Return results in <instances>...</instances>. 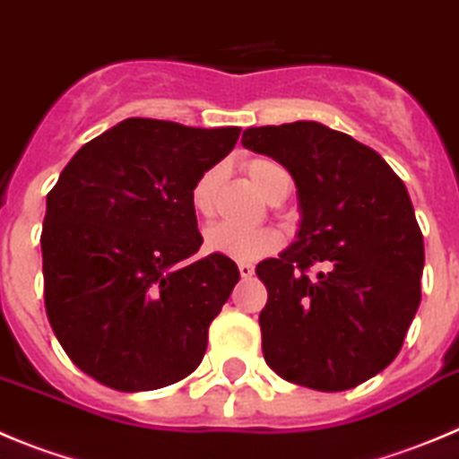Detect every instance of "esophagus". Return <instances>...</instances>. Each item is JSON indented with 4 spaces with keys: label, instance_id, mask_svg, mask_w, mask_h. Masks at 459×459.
I'll return each mask as SVG.
<instances>
[{
    "label": "esophagus",
    "instance_id": "esophagus-1",
    "mask_svg": "<svg viewBox=\"0 0 459 459\" xmlns=\"http://www.w3.org/2000/svg\"><path fill=\"white\" fill-rule=\"evenodd\" d=\"M238 270L242 279H251V276H254V265H249V263H239Z\"/></svg>",
    "mask_w": 459,
    "mask_h": 459
}]
</instances>
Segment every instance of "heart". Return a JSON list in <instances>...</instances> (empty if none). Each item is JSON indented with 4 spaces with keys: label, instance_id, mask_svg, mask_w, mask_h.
Segmentation results:
<instances>
[{
    "label": "heart",
    "instance_id": "1",
    "mask_svg": "<svg viewBox=\"0 0 459 459\" xmlns=\"http://www.w3.org/2000/svg\"><path fill=\"white\" fill-rule=\"evenodd\" d=\"M247 176L267 201H272L283 187H290L286 169L267 158H255L247 164ZM221 171L210 169L194 183L189 204L199 217L208 220L214 212V196L220 187ZM205 247L212 254L226 255L238 263H254L274 254L281 247V235L274 229H235L229 224H214L205 230Z\"/></svg>",
    "mask_w": 459,
    "mask_h": 459
}]
</instances>
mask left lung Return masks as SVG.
I'll return each mask as SVG.
<instances>
[{
	"instance_id": "left-lung-1",
	"label": "left lung",
	"mask_w": 459,
	"mask_h": 459,
	"mask_svg": "<svg viewBox=\"0 0 459 459\" xmlns=\"http://www.w3.org/2000/svg\"><path fill=\"white\" fill-rule=\"evenodd\" d=\"M242 146L288 169L299 205L295 242L255 267L267 366L308 389H354L398 357L420 304L407 187L379 152L316 121L249 127Z\"/></svg>"
}]
</instances>
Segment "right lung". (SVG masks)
<instances>
[{"label":"right lung","instance_id":"right-lung-1","mask_svg":"<svg viewBox=\"0 0 459 459\" xmlns=\"http://www.w3.org/2000/svg\"><path fill=\"white\" fill-rule=\"evenodd\" d=\"M239 127L126 118L73 155L48 194L45 311L77 368L117 391L180 382L239 270L204 245L194 183L233 151Z\"/></svg>","mask_w":459,"mask_h":459}]
</instances>
